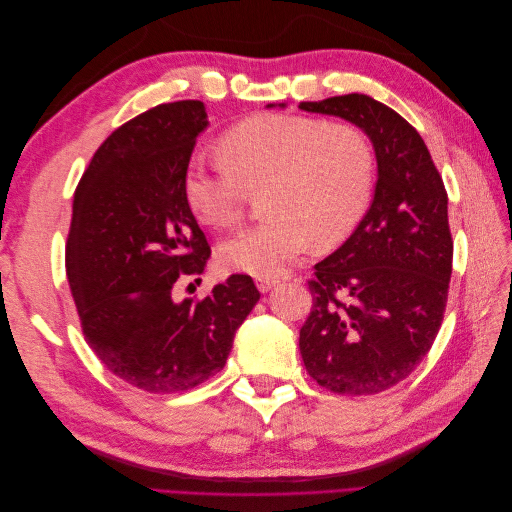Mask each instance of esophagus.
<instances>
[{
    "mask_svg": "<svg viewBox=\"0 0 512 512\" xmlns=\"http://www.w3.org/2000/svg\"><path fill=\"white\" fill-rule=\"evenodd\" d=\"M277 282H280V280H277V277H258L256 286H258L260 292H269Z\"/></svg>",
    "mask_w": 512,
    "mask_h": 512,
    "instance_id": "esophagus-1",
    "label": "esophagus"
}]
</instances>
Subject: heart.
Wrapping results in <instances>:
<instances>
[{
    "mask_svg": "<svg viewBox=\"0 0 512 512\" xmlns=\"http://www.w3.org/2000/svg\"><path fill=\"white\" fill-rule=\"evenodd\" d=\"M374 183V149L346 121L265 113L237 123L222 138V156H196L183 194L196 218L235 226L247 192L262 194L265 222L241 230L220 247L226 267L277 277L294 260L342 243L361 222Z\"/></svg>",
    "mask_w": 512,
    "mask_h": 512,
    "instance_id": "1",
    "label": "heart"
}]
</instances>
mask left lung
<instances>
[{
    "instance_id": "8db88e82",
    "label": "left lung",
    "mask_w": 512,
    "mask_h": 512,
    "mask_svg": "<svg viewBox=\"0 0 512 512\" xmlns=\"http://www.w3.org/2000/svg\"><path fill=\"white\" fill-rule=\"evenodd\" d=\"M299 108L348 119L374 143V200L314 267L299 348L322 389L376 395L412 374L442 327L453 273L444 181L421 134L386 104L348 94Z\"/></svg>"
}]
</instances>
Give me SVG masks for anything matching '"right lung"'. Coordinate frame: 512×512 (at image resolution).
Returning a JSON list of instances; mask_svg holds the SVG:
<instances>
[{
  "instance_id": "add662e5",
  "label": "right lung",
  "mask_w": 512,
  "mask_h": 512,
  "mask_svg": "<svg viewBox=\"0 0 512 512\" xmlns=\"http://www.w3.org/2000/svg\"><path fill=\"white\" fill-rule=\"evenodd\" d=\"M205 104H160L98 147L74 192L66 273L91 350L145 393H181L222 371L260 299L235 273L205 299H175L211 247L183 194Z\"/></svg>"
}]
</instances>
